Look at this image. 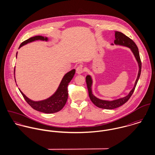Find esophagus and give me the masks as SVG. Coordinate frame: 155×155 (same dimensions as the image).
I'll return each instance as SVG.
<instances>
[{
    "mask_svg": "<svg viewBox=\"0 0 155 155\" xmlns=\"http://www.w3.org/2000/svg\"><path fill=\"white\" fill-rule=\"evenodd\" d=\"M84 72V68L82 66L78 67L76 68V73L78 74H81Z\"/></svg>",
    "mask_w": 155,
    "mask_h": 155,
    "instance_id": "1",
    "label": "esophagus"
}]
</instances>
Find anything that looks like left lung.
Returning <instances> with one entry per match:
<instances>
[{
    "instance_id": "8db88e82",
    "label": "left lung",
    "mask_w": 155,
    "mask_h": 155,
    "mask_svg": "<svg viewBox=\"0 0 155 155\" xmlns=\"http://www.w3.org/2000/svg\"><path fill=\"white\" fill-rule=\"evenodd\" d=\"M114 44L116 45H120V46H124L128 47L130 48L131 51L137 61L138 65V73L137 75V79L135 82L134 86L133 88L130 91V93L125 97L120 98L116 100H101L97 97H96L94 94H92V79L90 75H87L86 77V82L87 84V88L88 90L89 97L91 100V101L98 107L104 109H114L116 108H117L123 104H124L128 100L130 99V98L131 97L132 94L134 91V89L135 88V87L137 85V84L138 82V81L140 78V74H141V60L140 57L139 51L137 46L135 44V42L133 41L132 39H131L130 38L125 35L121 32L119 31H115V40L114 41ZM113 44H111V45H113Z\"/></svg>"
}]
</instances>
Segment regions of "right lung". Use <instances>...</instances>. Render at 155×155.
Wrapping results in <instances>:
<instances>
[{
    "mask_svg": "<svg viewBox=\"0 0 155 155\" xmlns=\"http://www.w3.org/2000/svg\"><path fill=\"white\" fill-rule=\"evenodd\" d=\"M36 41H45L46 42L48 41V38L46 37H44L42 36H36L32 38H29L28 39L24 41L20 45L19 48L22 47V46L27 44L28 43ZM75 69H73L70 71L67 72L66 74L63 76L58 88L55 93L51 95L50 97L41 101H33L27 97L22 91L19 89L20 92L27 101V103L35 110L39 111L45 113H54L57 111L61 110L64 105L66 103L68 98V91L67 87L69 82L73 79L75 74ZM15 72V69H14Z\"/></svg>",
    "mask_w": 155,
    "mask_h": 155,
    "instance_id": "right-lung-1",
    "label": "right lung"
}]
</instances>
